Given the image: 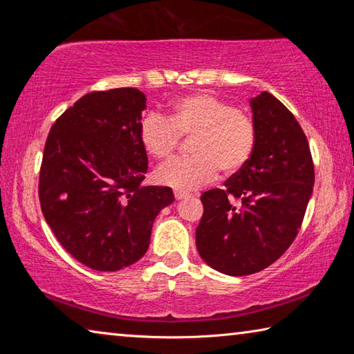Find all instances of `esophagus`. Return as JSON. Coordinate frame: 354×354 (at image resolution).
I'll list each match as a JSON object with an SVG mask.
<instances>
[{
	"label": "esophagus",
	"instance_id": "esophagus-1",
	"mask_svg": "<svg viewBox=\"0 0 354 354\" xmlns=\"http://www.w3.org/2000/svg\"><path fill=\"white\" fill-rule=\"evenodd\" d=\"M175 198L176 200H185V198H189V194H184V192H175Z\"/></svg>",
	"mask_w": 354,
	"mask_h": 354
}]
</instances>
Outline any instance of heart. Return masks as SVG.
<instances>
[{"label":"heart","mask_w":354,"mask_h":354,"mask_svg":"<svg viewBox=\"0 0 354 354\" xmlns=\"http://www.w3.org/2000/svg\"><path fill=\"white\" fill-rule=\"evenodd\" d=\"M195 136L194 158L175 159L156 171V179L176 192H194L214 181L218 169L232 175L248 162L256 147L253 118L212 93L198 92L173 101L165 118L148 113L139 127V140L151 158L165 160L181 137Z\"/></svg>","instance_id":"1"}]
</instances>
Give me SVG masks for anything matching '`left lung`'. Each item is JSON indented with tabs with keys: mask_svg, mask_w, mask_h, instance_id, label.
I'll list each match as a JSON object with an SVG mask.
<instances>
[{
	"mask_svg": "<svg viewBox=\"0 0 354 354\" xmlns=\"http://www.w3.org/2000/svg\"><path fill=\"white\" fill-rule=\"evenodd\" d=\"M256 147L225 189L201 195L196 250L207 266L230 277L261 272L295 241L314 187L309 143L293 113L262 92L250 101ZM232 199H241L234 205Z\"/></svg>",
	"mask_w": 354,
	"mask_h": 354,
	"instance_id": "obj_1",
	"label": "left lung"
}]
</instances>
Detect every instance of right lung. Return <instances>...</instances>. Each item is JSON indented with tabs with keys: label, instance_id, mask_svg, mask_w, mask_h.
<instances>
[{
	"label": "right lung",
	"instance_id": "obj_1",
	"mask_svg": "<svg viewBox=\"0 0 354 354\" xmlns=\"http://www.w3.org/2000/svg\"><path fill=\"white\" fill-rule=\"evenodd\" d=\"M147 97L134 87L84 95L48 134L39 178L46 223L84 266L117 272L149 247L154 218L175 201L170 187L142 185L139 140Z\"/></svg>",
	"mask_w": 354,
	"mask_h": 354
}]
</instances>
